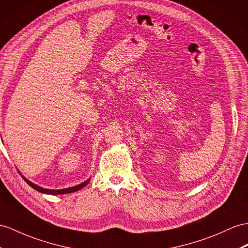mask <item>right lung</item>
<instances>
[{
	"mask_svg": "<svg viewBox=\"0 0 248 248\" xmlns=\"http://www.w3.org/2000/svg\"><path fill=\"white\" fill-rule=\"evenodd\" d=\"M23 179L25 180L26 183H27L29 186H31L33 189L42 192V194H47V195H64V194H70V192H75V191H77V190L82 189L83 187H85V186L89 183V181H90V179H87V180L85 181V182H83V183L78 184V185H77V186H74V187H69V188H64V189H47V188H43V187H41V186H38V185H35V184L31 183V182H30L29 180H27L25 177H23Z\"/></svg>",
	"mask_w": 248,
	"mask_h": 248,
	"instance_id": "right-lung-1",
	"label": "right lung"
}]
</instances>
